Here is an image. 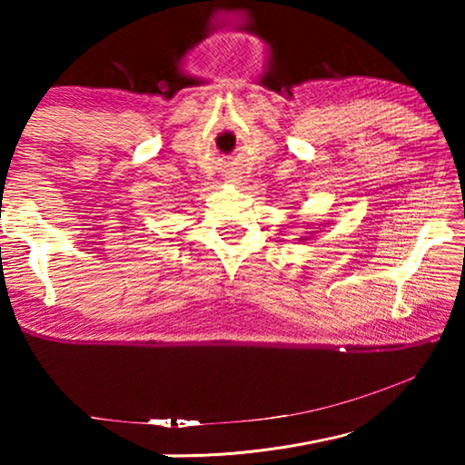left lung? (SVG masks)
<instances>
[{
  "instance_id": "left-lung-1",
  "label": "left lung",
  "mask_w": 465,
  "mask_h": 465,
  "mask_svg": "<svg viewBox=\"0 0 465 465\" xmlns=\"http://www.w3.org/2000/svg\"><path fill=\"white\" fill-rule=\"evenodd\" d=\"M313 233V232H312ZM299 240H310V238H299Z\"/></svg>"
}]
</instances>
